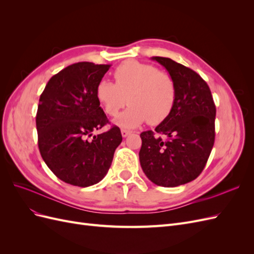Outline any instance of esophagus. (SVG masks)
<instances>
[{
	"label": "esophagus",
	"mask_w": 254,
	"mask_h": 254,
	"mask_svg": "<svg viewBox=\"0 0 254 254\" xmlns=\"http://www.w3.org/2000/svg\"><path fill=\"white\" fill-rule=\"evenodd\" d=\"M121 133H122L123 137H126V136H128L131 132L128 131V130H126V129H122V130H121Z\"/></svg>",
	"instance_id": "esophagus-1"
}]
</instances>
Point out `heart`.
I'll use <instances>...</instances> for the list:
<instances>
[{
    "label": "heart",
    "instance_id": "obj_1",
    "mask_svg": "<svg viewBox=\"0 0 254 254\" xmlns=\"http://www.w3.org/2000/svg\"><path fill=\"white\" fill-rule=\"evenodd\" d=\"M113 75L115 83L99 80L95 93L110 117H117L127 103L130 104L115 120V124L133 129L146 121L150 125H158L170 117L176 102V86L170 75L135 60L123 63Z\"/></svg>",
    "mask_w": 254,
    "mask_h": 254
}]
</instances>
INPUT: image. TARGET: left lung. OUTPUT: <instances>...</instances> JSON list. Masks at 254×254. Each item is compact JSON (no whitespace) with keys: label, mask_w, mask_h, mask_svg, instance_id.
I'll return each mask as SVG.
<instances>
[{"label":"left lung","mask_w":254,"mask_h":254,"mask_svg":"<svg viewBox=\"0 0 254 254\" xmlns=\"http://www.w3.org/2000/svg\"><path fill=\"white\" fill-rule=\"evenodd\" d=\"M163 65L176 86L174 109L156 127L141 133L139 152L146 177L160 187L175 188L201 174L215 140L216 108L206 82L171 58L152 57Z\"/></svg>","instance_id":"8db88e82"}]
</instances>
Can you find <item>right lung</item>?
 Returning <instances> with one entry per match:
<instances>
[{
  "label": "right lung",
  "mask_w": 254,
  "mask_h": 254,
  "mask_svg": "<svg viewBox=\"0 0 254 254\" xmlns=\"http://www.w3.org/2000/svg\"><path fill=\"white\" fill-rule=\"evenodd\" d=\"M110 66L68 65L49 80L39 99L36 125L41 157L57 178L75 187L103 180L123 140L117 126L93 135L109 123L95 90Z\"/></svg>",
  "instance_id": "right-lung-1"
}]
</instances>
